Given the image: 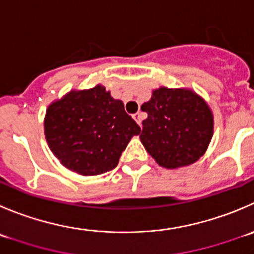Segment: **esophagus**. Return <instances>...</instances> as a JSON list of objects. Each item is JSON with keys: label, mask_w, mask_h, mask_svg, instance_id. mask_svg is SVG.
Returning a JSON list of instances; mask_svg holds the SVG:
<instances>
[{"label": "esophagus", "mask_w": 254, "mask_h": 254, "mask_svg": "<svg viewBox=\"0 0 254 254\" xmlns=\"http://www.w3.org/2000/svg\"><path fill=\"white\" fill-rule=\"evenodd\" d=\"M132 118H134L135 122H136L137 124H139L140 127H141V120H142V114H141V113H140V112L135 113V114L132 115Z\"/></svg>", "instance_id": "1"}]
</instances>
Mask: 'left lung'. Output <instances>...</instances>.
<instances>
[{"mask_svg": "<svg viewBox=\"0 0 254 254\" xmlns=\"http://www.w3.org/2000/svg\"><path fill=\"white\" fill-rule=\"evenodd\" d=\"M141 110L147 118L140 140L160 166H189L205 154L213 135V114L192 89L157 88Z\"/></svg>", "mask_w": 254, "mask_h": 254, "instance_id": "left-lung-1", "label": "left lung"}]
</instances>
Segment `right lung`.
<instances>
[{
    "mask_svg": "<svg viewBox=\"0 0 254 254\" xmlns=\"http://www.w3.org/2000/svg\"><path fill=\"white\" fill-rule=\"evenodd\" d=\"M140 127L102 84L70 90L48 105L44 135L54 156L68 170L95 176L113 170Z\"/></svg>",
    "mask_w": 254,
    "mask_h": 254,
    "instance_id": "1",
    "label": "right lung"
}]
</instances>
